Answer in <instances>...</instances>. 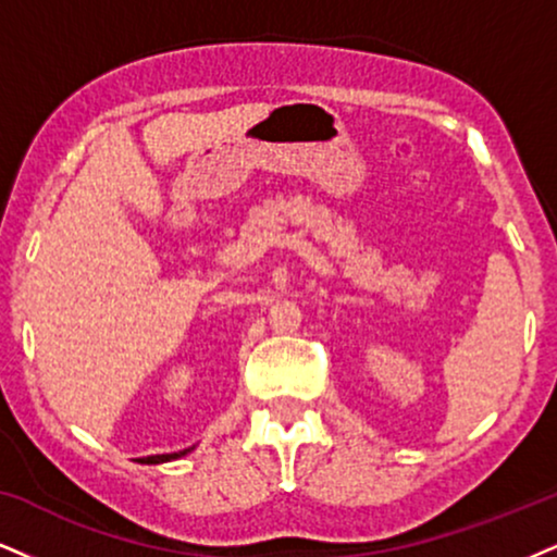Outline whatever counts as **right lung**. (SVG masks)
Segmentation results:
<instances>
[{"instance_id": "add662e5", "label": "right lung", "mask_w": 557, "mask_h": 557, "mask_svg": "<svg viewBox=\"0 0 557 557\" xmlns=\"http://www.w3.org/2000/svg\"><path fill=\"white\" fill-rule=\"evenodd\" d=\"M190 449H194V446H190ZM190 449H183V451H173V455H152V457H141V459H136V462H141V465H160V462H170V459H177V457H185L188 455Z\"/></svg>"}]
</instances>
